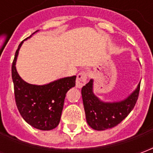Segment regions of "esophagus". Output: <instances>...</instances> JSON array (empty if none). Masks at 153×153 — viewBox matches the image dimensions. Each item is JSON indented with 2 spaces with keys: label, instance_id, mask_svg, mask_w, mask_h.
Returning <instances> with one entry per match:
<instances>
[{
  "label": "esophagus",
  "instance_id": "34e87169",
  "mask_svg": "<svg viewBox=\"0 0 153 153\" xmlns=\"http://www.w3.org/2000/svg\"><path fill=\"white\" fill-rule=\"evenodd\" d=\"M87 79H88V74L86 72H80L78 75H77L76 79V88H81L83 85H85L87 82Z\"/></svg>",
  "mask_w": 153,
  "mask_h": 153
}]
</instances>
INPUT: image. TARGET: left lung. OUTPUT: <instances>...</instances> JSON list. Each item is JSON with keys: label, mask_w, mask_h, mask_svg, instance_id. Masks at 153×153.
Returning <instances> with one entry per match:
<instances>
[{"label": "left lung", "mask_w": 153, "mask_h": 153, "mask_svg": "<svg viewBox=\"0 0 153 153\" xmlns=\"http://www.w3.org/2000/svg\"><path fill=\"white\" fill-rule=\"evenodd\" d=\"M93 79L81 90L88 125L95 130H106L120 124L134 109L138 100L140 82L128 97L120 101L105 102L93 92Z\"/></svg>", "instance_id": "obj_1"}]
</instances>
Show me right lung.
<instances>
[{
	"label": "right lung",
	"mask_w": 153,
	"mask_h": 153,
	"mask_svg": "<svg viewBox=\"0 0 153 153\" xmlns=\"http://www.w3.org/2000/svg\"><path fill=\"white\" fill-rule=\"evenodd\" d=\"M38 31L34 32L25 40ZM25 40L19 45L12 64L16 106L23 119L32 127L40 130H51L60 123L65 94L75 86L76 76L65 77L42 85L25 82L16 70L19 49Z\"/></svg>",
	"instance_id": "obj_1"
}]
</instances>
